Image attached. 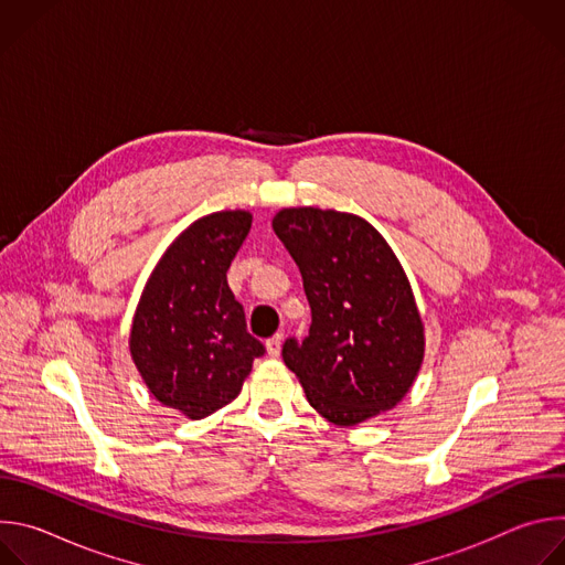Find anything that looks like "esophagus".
Here are the masks:
<instances>
[{
  "instance_id": "obj_1",
  "label": "esophagus",
  "mask_w": 565,
  "mask_h": 565,
  "mask_svg": "<svg viewBox=\"0 0 565 565\" xmlns=\"http://www.w3.org/2000/svg\"><path fill=\"white\" fill-rule=\"evenodd\" d=\"M281 342H284V335H281V333L273 335V338L266 342V351H268L270 358H277V355L281 353Z\"/></svg>"
}]
</instances>
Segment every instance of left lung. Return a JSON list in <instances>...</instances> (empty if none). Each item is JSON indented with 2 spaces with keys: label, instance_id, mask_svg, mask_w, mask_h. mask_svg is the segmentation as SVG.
Here are the masks:
<instances>
[{
  "label": "left lung",
  "instance_id": "left-lung-1",
  "mask_svg": "<svg viewBox=\"0 0 565 565\" xmlns=\"http://www.w3.org/2000/svg\"><path fill=\"white\" fill-rule=\"evenodd\" d=\"M273 230L295 259L310 329L281 355L310 405L335 425H358L412 388L425 353L423 321L405 270L364 218L288 207Z\"/></svg>",
  "mask_w": 565,
  "mask_h": 565
}]
</instances>
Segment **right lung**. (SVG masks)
I'll list each match as a JSON object with an SVG mask.
<instances>
[{"label":"right lung","instance_id":"obj_1","mask_svg":"<svg viewBox=\"0 0 565 565\" xmlns=\"http://www.w3.org/2000/svg\"><path fill=\"white\" fill-rule=\"evenodd\" d=\"M250 225L241 210L192 223L153 268L134 315L129 349L145 384L192 420L232 402L266 353L225 277Z\"/></svg>","mask_w":565,"mask_h":565}]
</instances>
